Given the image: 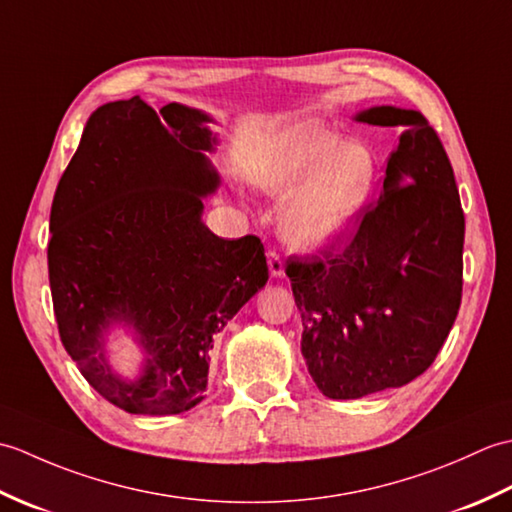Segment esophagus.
I'll use <instances>...</instances> for the list:
<instances>
[{"instance_id":"esophagus-1","label":"esophagus","mask_w":512,"mask_h":512,"mask_svg":"<svg viewBox=\"0 0 512 512\" xmlns=\"http://www.w3.org/2000/svg\"><path fill=\"white\" fill-rule=\"evenodd\" d=\"M266 257H268L270 275H273V277H281V275H284V259H281L279 250H275V248H268Z\"/></svg>"}]
</instances>
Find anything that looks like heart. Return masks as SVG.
<instances>
[{
  "label": "heart",
  "instance_id": "obj_1",
  "mask_svg": "<svg viewBox=\"0 0 512 512\" xmlns=\"http://www.w3.org/2000/svg\"><path fill=\"white\" fill-rule=\"evenodd\" d=\"M257 184L288 200L284 228L292 244L325 248L352 233L372 198L376 160L365 145L347 143L325 129L284 136L259 160Z\"/></svg>",
  "mask_w": 512,
  "mask_h": 512
}]
</instances>
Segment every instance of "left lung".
I'll use <instances>...</instances> for the list:
<instances>
[{
    "label": "left lung",
    "mask_w": 512,
    "mask_h": 512,
    "mask_svg": "<svg viewBox=\"0 0 512 512\" xmlns=\"http://www.w3.org/2000/svg\"><path fill=\"white\" fill-rule=\"evenodd\" d=\"M356 118L405 127L383 193L345 246L286 262L308 372L336 400L418 378L436 361L462 301L464 213L438 132L422 112L389 105Z\"/></svg>",
    "instance_id": "1"
}]
</instances>
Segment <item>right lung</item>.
<instances>
[{
  "mask_svg": "<svg viewBox=\"0 0 512 512\" xmlns=\"http://www.w3.org/2000/svg\"><path fill=\"white\" fill-rule=\"evenodd\" d=\"M206 121L178 103L156 114L140 96L99 107L52 200L61 343L105 400L140 416L204 400L215 334L268 281L262 239L217 237L200 220L202 195L217 187ZM110 320L132 322L148 354L136 384L104 363Z\"/></svg>",
  "mask_w": 512,
  "mask_h": 512,
  "instance_id": "add662e5",
  "label": "right lung"
}]
</instances>
